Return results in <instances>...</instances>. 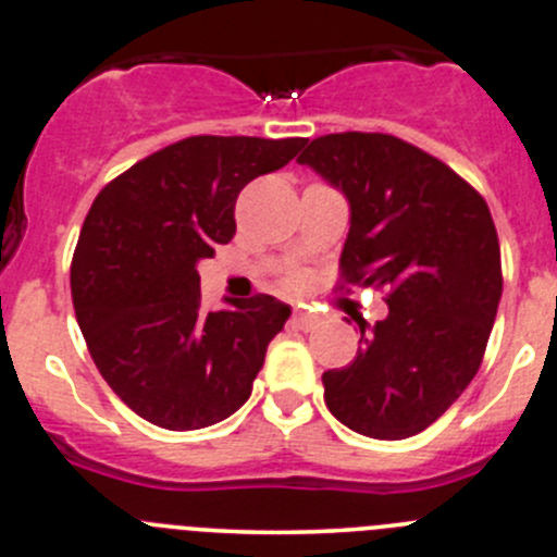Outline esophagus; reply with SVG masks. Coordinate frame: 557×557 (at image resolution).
I'll return each instance as SVG.
<instances>
[{"instance_id":"34e87169","label":"esophagus","mask_w":557,"mask_h":557,"mask_svg":"<svg viewBox=\"0 0 557 557\" xmlns=\"http://www.w3.org/2000/svg\"><path fill=\"white\" fill-rule=\"evenodd\" d=\"M294 323L299 325L301 331H310V329H314V325H318V318H314L312 312L296 310V312H294Z\"/></svg>"}]
</instances>
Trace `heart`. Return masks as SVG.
Here are the masks:
<instances>
[{"mask_svg":"<svg viewBox=\"0 0 557 557\" xmlns=\"http://www.w3.org/2000/svg\"><path fill=\"white\" fill-rule=\"evenodd\" d=\"M290 285H296V288H299V285H301V277H294V280H290Z\"/></svg>","mask_w":557,"mask_h":557,"instance_id":"heart-1","label":"heart"}]
</instances>
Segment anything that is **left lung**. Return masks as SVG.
<instances>
[{"instance_id": "obj_1", "label": "left lung", "mask_w": 557, "mask_h": 557, "mask_svg": "<svg viewBox=\"0 0 557 557\" xmlns=\"http://www.w3.org/2000/svg\"><path fill=\"white\" fill-rule=\"evenodd\" d=\"M296 161L350 205L345 283L387 294L385 320H356L358 356L323 374L325 407L372 440L420 434L485 356L504 285L491 210L450 166L391 134H325Z\"/></svg>"}]
</instances>
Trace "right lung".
<instances>
[{"instance_id":"add662e5","label":"right lung","mask_w":557,"mask_h":557,"mask_svg":"<svg viewBox=\"0 0 557 557\" xmlns=\"http://www.w3.org/2000/svg\"><path fill=\"white\" fill-rule=\"evenodd\" d=\"M301 145L180 139L94 199L72 258V305L99 374L148 423L207 429L250 398L290 307L258 294L205 312L196 267L232 243L239 190L288 164Z\"/></svg>"}]
</instances>
